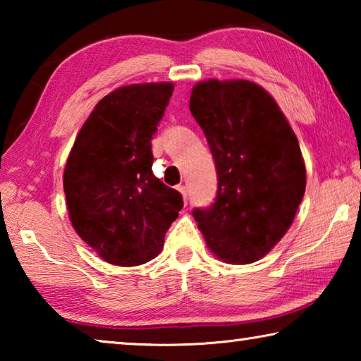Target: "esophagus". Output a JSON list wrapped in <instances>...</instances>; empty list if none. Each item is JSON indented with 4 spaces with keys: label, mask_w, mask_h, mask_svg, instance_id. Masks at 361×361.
I'll use <instances>...</instances> for the list:
<instances>
[{
    "label": "esophagus",
    "mask_w": 361,
    "mask_h": 361,
    "mask_svg": "<svg viewBox=\"0 0 361 361\" xmlns=\"http://www.w3.org/2000/svg\"><path fill=\"white\" fill-rule=\"evenodd\" d=\"M178 191L183 194V199H185V202H188V188L185 185H180L178 186Z\"/></svg>",
    "instance_id": "esophagus-1"
}]
</instances>
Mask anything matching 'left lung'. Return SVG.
<instances>
[{
    "instance_id": "8db88e82",
    "label": "left lung",
    "mask_w": 361,
    "mask_h": 361,
    "mask_svg": "<svg viewBox=\"0 0 361 361\" xmlns=\"http://www.w3.org/2000/svg\"><path fill=\"white\" fill-rule=\"evenodd\" d=\"M189 109L215 161L210 207L194 209L209 248L234 264L253 262L282 239L305 191L298 138L276 100L250 81L194 85Z\"/></svg>"
}]
</instances>
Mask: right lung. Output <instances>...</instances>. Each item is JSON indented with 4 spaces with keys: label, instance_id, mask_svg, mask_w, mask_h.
Segmentation results:
<instances>
[{
    "label": "right lung",
    "instance_id": "add662e5",
    "mask_svg": "<svg viewBox=\"0 0 361 361\" xmlns=\"http://www.w3.org/2000/svg\"><path fill=\"white\" fill-rule=\"evenodd\" d=\"M173 84H132L102 99L79 130L63 173L79 237L116 266L161 252L183 197L152 173L151 140Z\"/></svg>",
    "mask_w": 361,
    "mask_h": 361
}]
</instances>
